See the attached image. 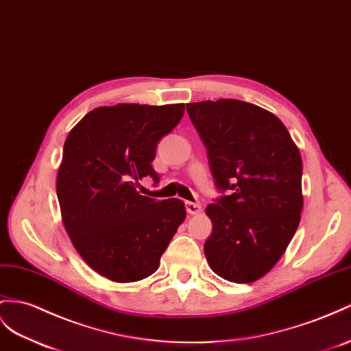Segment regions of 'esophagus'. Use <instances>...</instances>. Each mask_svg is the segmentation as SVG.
Masks as SVG:
<instances>
[{
  "label": "esophagus",
  "mask_w": 351,
  "mask_h": 351,
  "mask_svg": "<svg viewBox=\"0 0 351 351\" xmlns=\"http://www.w3.org/2000/svg\"><path fill=\"white\" fill-rule=\"evenodd\" d=\"M185 209L188 213L197 215L202 212V204L200 203H194V202H185Z\"/></svg>",
  "instance_id": "esophagus-1"
}]
</instances>
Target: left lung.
<instances>
[{
	"mask_svg": "<svg viewBox=\"0 0 351 351\" xmlns=\"http://www.w3.org/2000/svg\"><path fill=\"white\" fill-rule=\"evenodd\" d=\"M208 151L221 197L206 208L210 268L226 280L250 283L280 259L300 226L302 160L285 124L237 99L186 104Z\"/></svg>",
	"mask_w": 351,
	"mask_h": 351,
	"instance_id": "1",
	"label": "left lung"
}]
</instances>
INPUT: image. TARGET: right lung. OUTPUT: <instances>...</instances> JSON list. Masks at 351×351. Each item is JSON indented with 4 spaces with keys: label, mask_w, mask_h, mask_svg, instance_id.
I'll list each match as a JSON object with an SVG mask.
<instances>
[{
    "label": "right lung",
    "mask_w": 351,
    "mask_h": 351,
    "mask_svg": "<svg viewBox=\"0 0 351 351\" xmlns=\"http://www.w3.org/2000/svg\"><path fill=\"white\" fill-rule=\"evenodd\" d=\"M184 111L185 104L99 106L65 141L56 182L64 226L87 265L112 282L156 273L185 219L181 200L136 191L142 178L158 182L151 165L157 145Z\"/></svg>",
    "instance_id": "add662e5"
}]
</instances>
